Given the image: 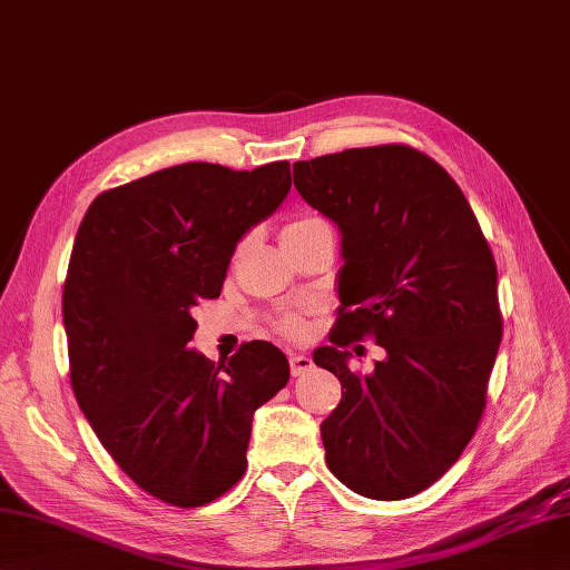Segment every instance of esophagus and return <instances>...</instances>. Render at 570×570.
<instances>
[{
  "mask_svg": "<svg viewBox=\"0 0 570 570\" xmlns=\"http://www.w3.org/2000/svg\"><path fill=\"white\" fill-rule=\"evenodd\" d=\"M288 365H292L294 377H304L306 372L313 370V360L308 355H292L288 357Z\"/></svg>",
  "mask_w": 570,
  "mask_h": 570,
  "instance_id": "1",
  "label": "esophagus"
}]
</instances>
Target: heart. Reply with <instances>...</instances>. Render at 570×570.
Returning a JSON list of instances; mask_svg holds the SVG:
<instances>
[{
    "label": "heart",
    "instance_id": "b5f03b06",
    "mask_svg": "<svg viewBox=\"0 0 570 570\" xmlns=\"http://www.w3.org/2000/svg\"><path fill=\"white\" fill-rule=\"evenodd\" d=\"M318 225H325V220H321L318 215H298V217H292L284 227H282V242L286 239H294L298 237L301 233H306V229H313ZM276 331L286 335V337H298L306 333V323L304 318L298 316V313H284L282 318H278L276 323Z\"/></svg>",
    "mask_w": 570,
    "mask_h": 570
}]
</instances>
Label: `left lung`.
<instances>
[{
    "mask_svg": "<svg viewBox=\"0 0 570 570\" xmlns=\"http://www.w3.org/2000/svg\"><path fill=\"white\" fill-rule=\"evenodd\" d=\"M294 186L343 235L333 345L313 353L345 390L321 423L325 463L362 498H414L485 411L502 341L490 245L445 168L406 144L296 161ZM365 334L385 360L360 375L346 347Z\"/></svg>",
    "mask_w": 570,
    "mask_h": 570,
    "instance_id": "8db88e82",
    "label": "left lung"
}]
</instances>
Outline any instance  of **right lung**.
Wrapping results in <instances>:
<instances>
[{
    "label": "right lung",
    "instance_id": "right-lung-1",
    "mask_svg": "<svg viewBox=\"0 0 570 570\" xmlns=\"http://www.w3.org/2000/svg\"><path fill=\"white\" fill-rule=\"evenodd\" d=\"M292 164H180L100 193L63 286L70 384L105 451L151 498L203 507L245 475L252 416L288 360L252 341L227 362L188 350L237 242L284 203Z\"/></svg>",
    "mask_w": 570,
    "mask_h": 570
}]
</instances>
